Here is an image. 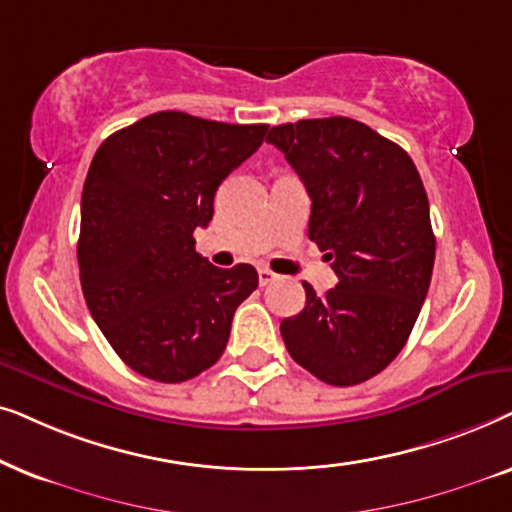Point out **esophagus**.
<instances>
[{
    "mask_svg": "<svg viewBox=\"0 0 512 512\" xmlns=\"http://www.w3.org/2000/svg\"><path fill=\"white\" fill-rule=\"evenodd\" d=\"M257 276H260V285H262V288H264V285H269V283H274L276 281V274H274V271H269V269H260V271H257Z\"/></svg>",
    "mask_w": 512,
    "mask_h": 512,
    "instance_id": "1",
    "label": "esophagus"
}]
</instances>
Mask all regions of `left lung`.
I'll return each mask as SVG.
<instances>
[{
	"label": "left lung",
	"mask_w": 512,
	"mask_h": 512,
	"mask_svg": "<svg viewBox=\"0 0 512 512\" xmlns=\"http://www.w3.org/2000/svg\"><path fill=\"white\" fill-rule=\"evenodd\" d=\"M311 196L309 238L337 274L323 297L283 318L295 363L330 386H356L403 351L435 262L428 196L410 154L356 119H302L274 126Z\"/></svg>",
	"instance_id": "left-lung-1"
}]
</instances>
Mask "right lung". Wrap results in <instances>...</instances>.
I'll list each match as a JSON object with an SVG mask.
<instances>
[{
	"label": "right lung",
	"instance_id": "obj_1",
	"mask_svg": "<svg viewBox=\"0 0 512 512\" xmlns=\"http://www.w3.org/2000/svg\"><path fill=\"white\" fill-rule=\"evenodd\" d=\"M267 131L156 112L95 152L81 194V290L109 346L142 377L180 384L227 349L234 311L260 278L250 264L213 267L194 229L208 227L217 187Z\"/></svg>",
	"mask_w": 512,
	"mask_h": 512
}]
</instances>
